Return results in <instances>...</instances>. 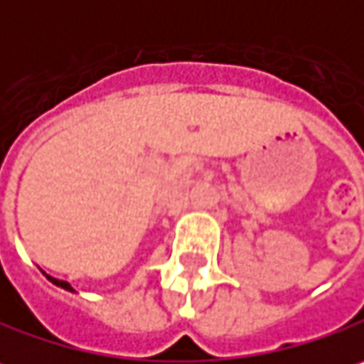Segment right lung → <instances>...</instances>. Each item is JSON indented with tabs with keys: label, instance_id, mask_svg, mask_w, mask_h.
<instances>
[{
	"label": "right lung",
	"instance_id": "right-lung-1",
	"mask_svg": "<svg viewBox=\"0 0 364 364\" xmlns=\"http://www.w3.org/2000/svg\"><path fill=\"white\" fill-rule=\"evenodd\" d=\"M53 284H57V287H61V289H65V290H72V287L68 284V282H63V280H57V278H51V276H47Z\"/></svg>",
	"mask_w": 364,
	"mask_h": 364
}]
</instances>
